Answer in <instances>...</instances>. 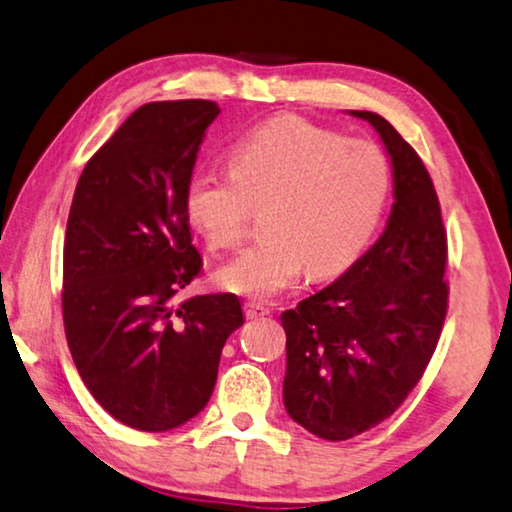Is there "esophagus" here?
<instances>
[{"label": "esophagus", "mask_w": 512, "mask_h": 512, "mask_svg": "<svg viewBox=\"0 0 512 512\" xmlns=\"http://www.w3.org/2000/svg\"><path fill=\"white\" fill-rule=\"evenodd\" d=\"M243 312H246L248 319H262V316L271 314V307L264 303H257V300H248V303L243 305Z\"/></svg>", "instance_id": "esophagus-1"}]
</instances>
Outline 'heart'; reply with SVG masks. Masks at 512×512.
Here are the masks:
<instances>
[{
  "label": "heart",
  "instance_id": "1",
  "mask_svg": "<svg viewBox=\"0 0 512 512\" xmlns=\"http://www.w3.org/2000/svg\"><path fill=\"white\" fill-rule=\"evenodd\" d=\"M392 173L383 150L316 127L275 118L232 148L230 168L193 170L184 212L212 250L246 237L253 209H264L266 237L216 273L218 287L248 298H273L312 269H348L383 218Z\"/></svg>",
  "mask_w": 512,
  "mask_h": 512
}]
</instances>
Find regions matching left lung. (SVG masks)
I'll return each mask as SVG.
<instances>
[{"label":"left lung","mask_w":512,"mask_h":512,"mask_svg":"<svg viewBox=\"0 0 512 512\" xmlns=\"http://www.w3.org/2000/svg\"><path fill=\"white\" fill-rule=\"evenodd\" d=\"M394 170L385 232L342 278L282 312L289 417L316 437L351 440L394 415L424 376L444 326L446 230L426 166L371 111Z\"/></svg>","instance_id":"obj_1"}]
</instances>
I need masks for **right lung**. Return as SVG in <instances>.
Instances as JSON below:
<instances>
[{
    "mask_svg": "<svg viewBox=\"0 0 512 512\" xmlns=\"http://www.w3.org/2000/svg\"><path fill=\"white\" fill-rule=\"evenodd\" d=\"M209 100L136 109L81 173L63 243V326L81 380L113 419L182 426L214 392L234 294L180 298L202 269L184 212Z\"/></svg>",
    "mask_w": 512,
    "mask_h": 512,
    "instance_id": "add662e5",
    "label": "right lung"
}]
</instances>
